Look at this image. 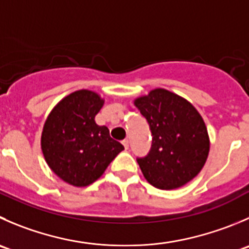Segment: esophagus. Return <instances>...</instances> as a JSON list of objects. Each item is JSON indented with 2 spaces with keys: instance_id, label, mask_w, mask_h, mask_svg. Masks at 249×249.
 I'll return each instance as SVG.
<instances>
[{
  "instance_id": "1",
  "label": "esophagus",
  "mask_w": 249,
  "mask_h": 249,
  "mask_svg": "<svg viewBox=\"0 0 249 249\" xmlns=\"http://www.w3.org/2000/svg\"><path fill=\"white\" fill-rule=\"evenodd\" d=\"M123 144H124L125 149L129 148V140H124V141H123Z\"/></svg>"
}]
</instances>
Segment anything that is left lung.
<instances>
[{"mask_svg":"<svg viewBox=\"0 0 249 249\" xmlns=\"http://www.w3.org/2000/svg\"><path fill=\"white\" fill-rule=\"evenodd\" d=\"M152 132V147L136 159L151 185L174 190L191 181L203 168L209 153L206 124L185 98L156 89L135 101Z\"/></svg>","mask_w":249,"mask_h":249,"instance_id":"obj_1","label":"left lung"}]
</instances>
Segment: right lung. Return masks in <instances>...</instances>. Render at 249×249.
Instances as JSON below:
<instances>
[{
	"instance_id": "obj_1",
	"label": "right lung",
	"mask_w": 249,
	"mask_h": 249,
	"mask_svg": "<svg viewBox=\"0 0 249 249\" xmlns=\"http://www.w3.org/2000/svg\"><path fill=\"white\" fill-rule=\"evenodd\" d=\"M103 106L97 93L80 90L60 101L43 126L41 148L48 166L62 180L83 187L97 180L124 149L107 126L95 123Z\"/></svg>"
}]
</instances>
